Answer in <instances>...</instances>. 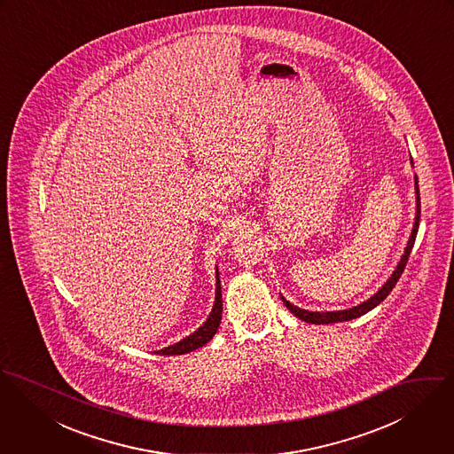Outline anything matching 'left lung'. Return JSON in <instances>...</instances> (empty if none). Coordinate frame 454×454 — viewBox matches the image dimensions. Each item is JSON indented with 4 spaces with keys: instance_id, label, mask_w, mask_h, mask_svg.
Segmentation results:
<instances>
[{
    "instance_id": "left-lung-1",
    "label": "left lung",
    "mask_w": 454,
    "mask_h": 454,
    "mask_svg": "<svg viewBox=\"0 0 454 454\" xmlns=\"http://www.w3.org/2000/svg\"><path fill=\"white\" fill-rule=\"evenodd\" d=\"M412 163V160H411ZM414 193H416V214H414V223H412V230H411V235H409V240H407V246L403 249V254L401 255V261L397 262L395 270L392 271V275L388 277V280L378 289V293H374L369 300H365L356 306L352 308H347V309H336V311H309V309H302L300 306L293 304L291 301H287L284 296L282 301L284 304L291 309V313H294L298 318H301L308 324H336V322H348L352 318H358L362 315H365L367 311H371L372 308H376L380 302L383 301L390 293L392 289L395 287L397 280L401 278L403 275V268L407 264V259H409V254L412 251V246H414V240H416V233H418V228H419V215H421V202H419V186H418V176L414 174Z\"/></svg>"
}]
</instances>
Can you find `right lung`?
I'll list each match as a JSON object with an SVG mask.
<instances>
[{"instance_id": "right-lung-1", "label": "right lung", "mask_w": 454, "mask_h": 454, "mask_svg": "<svg viewBox=\"0 0 454 454\" xmlns=\"http://www.w3.org/2000/svg\"><path fill=\"white\" fill-rule=\"evenodd\" d=\"M221 315H223V294H221V280H219V270H217V264H215V298H214V306H212V311L208 313L207 320L203 322L202 325L192 333L190 336L183 338L181 341L167 347V348H161V350H156V353H161V355H184V353L195 352L197 348H202L203 345H207L214 334L217 333V327L221 324Z\"/></svg>"}]
</instances>
